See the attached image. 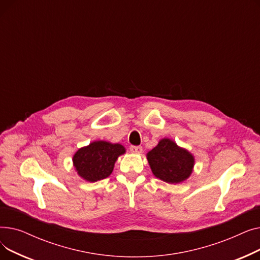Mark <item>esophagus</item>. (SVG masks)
I'll list each match as a JSON object with an SVG mask.
<instances>
[{
	"label": "esophagus",
	"instance_id": "esophagus-1",
	"mask_svg": "<svg viewBox=\"0 0 260 260\" xmlns=\"http://www.w3.org/2000/svg\"><path fill=\"white\" fill-rule=\"evenodd\" d=\"M129 151H131L132 153H134V154H140V153H142L143 148H142V146H135V145H132V146L129 147Z\"/></svg>",
	"mask_w": 260,
	"mask_h": 260
}]
</instances>
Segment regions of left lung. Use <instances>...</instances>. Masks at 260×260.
<instances>
[{
    "label": "left lung",
    "instance_id": "1",
    "mask_svg": "<svg viewBox=\"0 0 260 260\" xmlns=\"http://www.w3.org/2000/svg\"><path fill=\"white\" fill-rule=\"evenodd\" d=\"M155 177L168 183H180L193 172L194 156L169 138H163L146 154Z\"/></svg>",
    "mask_w": 260,
    "mask_h": 260
}]
</instances>
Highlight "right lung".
I'll return each mask as SVG.
<instances>
[{
	"mask_svg": "<svg viewBox=\"0 0 260 260\" xmlns=\"http://www.w3.org/2000/svg\"><path fill=\"white\" fill-rule=\"evenodd\" d=\"M125 153V147L119 143L93 141L81 147L73 157L78 175L86 181L102 180L113 173L118 157Z\"/></svg>",
	"mask_w": 260,
	"mask_h": 260,
	"instance_id": "right-lung-1",
	"label": "right lung"
}]
</instances>
